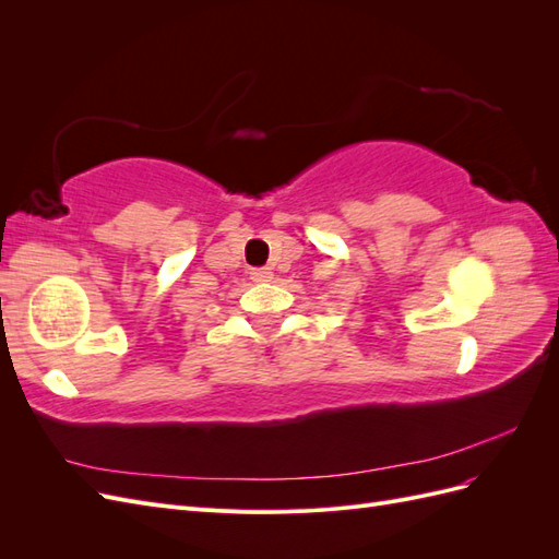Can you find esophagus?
I'll use <instances>...</instances> for the list:
<instances>
[{"label": "esophagus", "mask_w": 559, "mask_h": 559, "mask_svg": "<svg viewBox=\"0 0 559 559\" xmlns=\"http://www.w3.org/2000/svg\"><path fill=\"white\" fill-rule=\"evenodd\" d=\"M251 280L253 282H270V280H273V273H270V267H253Z\"/></svg>", "instance_id": "1"}]
</instances>
